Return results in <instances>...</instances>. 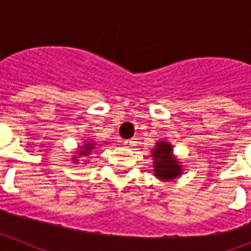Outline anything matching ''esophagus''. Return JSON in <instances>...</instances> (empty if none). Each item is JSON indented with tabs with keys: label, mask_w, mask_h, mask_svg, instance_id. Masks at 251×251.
<instances>
[{
	"label": "esophagus",
	"mask_w": 251,
	"mask_h": 251,
	"mask_svg": "<svg viewBox=\"0 0 251 251\" xmlns=\"http://www.w3.org/2000/svg\"><path fill=\"white\" fill-rule=\"evenodd\" d=\"M136 138H130L127 139V141H124V146H126V147H133V146H136Z\"/></svg>",
	"instance_id": "34e87169"
}]
</instances>
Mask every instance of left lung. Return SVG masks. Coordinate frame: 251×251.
I'll use <instances>...</instances> for the list:
<instances>
[{
  "instance_id": "obj_1",
  "label": "left lung",
  "mask_w": 251,
  "mask_h": 251,
  "mask_svg": "<svg viewBox=\"0 0 251 251\" xmlns=\"http://www.w3.org/2000/svg\"><path fill=\"white\" fill-rule=\"evenodd\" d=\"M154 159V176L161 179H172L181 174L179 162L172 156V146L165 142L157 143V147L152 152Z\"/></svg>"
}]
</instances>
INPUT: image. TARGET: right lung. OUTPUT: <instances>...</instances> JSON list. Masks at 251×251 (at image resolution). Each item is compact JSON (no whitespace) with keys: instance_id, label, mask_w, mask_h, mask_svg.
<instances>
[{"instance_id":"1","label":"right lung","mask_w":251,"mask_h":251,"mask_svg":"<svg viewBox=\"0 0 251 251\" xmlns=\"http://www.w3.org/2000/svg\"><path fill=\"white\" fill-rule=\"evenodd\" d=\"M94 146L95 145H92V143H89V142H88V143H86L85 146H83V148L79 151V156H88V154L92 152L93 148H94ZM75 161H76V159H75Z\"/></svg>"}]
</instances>
